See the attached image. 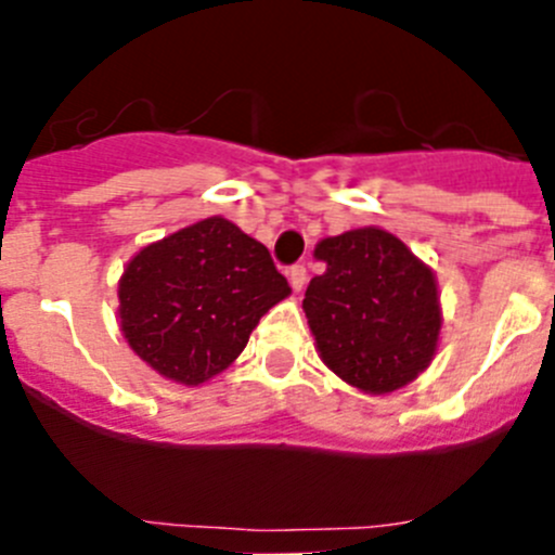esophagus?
Instances as JSON below:
<instances>
[{"label": "esophagus", "instance_id": "1", "mask_svg": "<svg viewBox=\"0 0 555 555\" xmlns=\"http://www.w3.org/2000/svg\"><path fill=\"white\" fill-rule=\"evenodd\" d=\"M288 283H292L294 292H302V288H306V283H308L306 267H292V269H288Z\"/></svg>", "mask_w": 555, "mask_h": 555}]
</instances>
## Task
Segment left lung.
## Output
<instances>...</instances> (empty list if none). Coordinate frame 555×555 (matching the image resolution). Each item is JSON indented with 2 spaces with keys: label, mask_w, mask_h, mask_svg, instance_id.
<instances>
[{
  "label": "left lung",
  "mask_w": 555,
  "mask_h": 555,
  "mask_svg": "<svg viewBox=\"0 0 555 555\" xmlns=\"http://www.w3.org/2000/svg\"><path fill=\"white\" fill-rule=\"evenodd\" d=\"M313 258L325 272L308 283L302 311L327 370L364 395L423 375L442 333L434 269L384 228L327 235Z\"/></svg>",
  "instance_id": "left-lung-1"
}]
</instances>
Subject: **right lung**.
<instances>
[{
  "instance_id": "1",
  "label": "right lung",
  "mask_w": 555,
  "mask_h": 555,
  "mask_svg": "<svg viewBox=\"0 0 555 555\" xmlns=\"http://www.w3.org/2000/svg\"><path fill=\"white\" fill-rule=\"evenodd\" d=\"M288 294L261 242L208 217L132 255L119 278V327L160 377L199 386L242 356L263 313Z\"/></svg>"
}]
</instances>
